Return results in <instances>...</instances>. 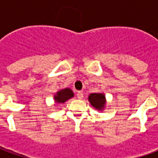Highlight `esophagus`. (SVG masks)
Returning a JSON list of instances; mask_svg holds the SVG:
<instances>
[{
  "label": "esophagus",
  "instance_id": "esophagus-1",
  "mask_svg": "<svg viewBox=\"0 0 158 158\" xmlns=\"http://www.w3.org/2000/svg\"><path fill=\"white\" fill-rule=\"evenodd\" d=\"M83 97H84V94H83L82 91H79V92L77 93V98L79 100L83 99Z\"/></svg>",
  "mask_w": 158,
  "mask_h": 158
}]
</instances>
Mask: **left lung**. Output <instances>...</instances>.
<instances>
[{
    "label": "left lung",
    "mask_w": 158,
    "mask_h": 158,
    "mask_svg": "<svg viewBox=\"0 0 158 158\" xmlns=\"http://www.w3.org/2000/svg\"><path fill=\"white\" fill-rule=\"evenodd\" d=\"M90 105L98 111H103L106 107V100L105 94L102 92L98 93H91L88 96Z\"/></svg>",
    "instance_id": "obj_1"
}]
</instances>
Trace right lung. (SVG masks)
I'll list each match as a JSON object with an SVG mask.
<instances>
[{
	"label": "right lung",
	"instance_id": "right-lung-1",
	"mask_svg": "<svg viewBox=\"0 0 158 158\" xmlns=\"http://www.w3.org/2000/svg\"><path fill=\"white\" fill-rule=\"evenodd\" d=\"M74 96L73 91L69 88L59 89L54 95V101L56 104H61V103L66 102L68 100L71 99Z\"/></svg>",
	"mask_w": 158,
	"mask_h": 158
}]
</instances>
